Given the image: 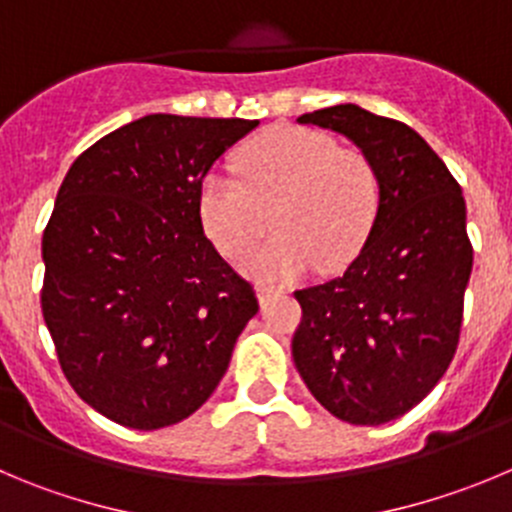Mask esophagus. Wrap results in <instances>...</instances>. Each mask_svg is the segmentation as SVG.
Wrapping results in <instances>:
<instances>
[{"label":"esophagus","mask_w":512,"mask_h":512,"mask_svg":"<svg viewBox=\"0 0 512 512\" xmlns=\"http://www.w3.org/2000/svg\"><path fill=\"white\" fill-rule=\"evenodd\" d=\"M278 293H280V290H275V288H257V300H260V305L265 308V305L270 303V300L275 298Z\"/></svg>","instance_id":"34e87169"}]
</instances>
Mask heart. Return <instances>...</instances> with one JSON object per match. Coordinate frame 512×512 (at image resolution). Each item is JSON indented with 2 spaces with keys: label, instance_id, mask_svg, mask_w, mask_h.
<instances>
[{
  "label": "heart",
  "instance_id": "1",
  "mask_svg": "<svg viewBox=\"0 0 512 512\" xmlns=\"http://www.w3.org/2000/svg\"><path fill=\"white\" fill-rule=\"evenodd\" d=\"M237 174L204 176L199 219L224 257H240L260 240L270 214L278 234L240 262L247 278L260 283H293L315 262L343 270L379 212V171L369 156L313 128L260 133L237 156Z\"/></svg>",
  "mask_w": 512,
  "mask_h": 512
}]
</instances>
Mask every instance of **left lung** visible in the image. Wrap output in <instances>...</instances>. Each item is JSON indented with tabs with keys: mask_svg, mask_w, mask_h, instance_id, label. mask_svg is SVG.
Masks as SVG:
<instances>
[{
	"mask_svg": "<svg viewBox=\"0 0 512 512\" xmlns=\"http://www.w3.org/2000/svg\"><path fill=\"white\" fill-rule=\"evenodd\" d=\"M356 143L379 171L374 227L341 278L295 293L293 361L333 417L379 427L437 386L460 341L472 272L460 184L407 123L353 103L298 118Z\"/></svg>",
	"mask_w": 512,
	"mask_h": 512,
	"instance_id": "left-lung-1",
	"label": "left lung"
}]
</instances>
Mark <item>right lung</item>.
I'll return each instance as SVG.
<instances>
[{
  "instance_id": "obj_1",
  "label": "right lung",
  "mask_w": 512,
  "mask_h": 512,
  "mask_svg": "<svg viewBox=\"0 0 512 512\" xmlns=\"http://www.w3.org/2000/svg\"><path fill=\"white\" fill-rule=\"evenodd\" d=\"M257 128L151 113L73 161L42 234V315L62 374L111 422L161 429L197 412L257 313L199 219V184Z\"/></svg>"
}]
</instances>
